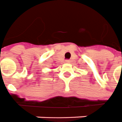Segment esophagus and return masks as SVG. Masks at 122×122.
I'll use <instances>...</instances> for the list:
<instances>
[{
  "label": "esophagus",
  "mask_w": 122,
  "mask_h": 122,
  "mask_svg": "<svg viewBox=\"0 0 122 122\" xmlns=\"http://www.w3.org/2000/svg\"><path fill=\"white\" fill-rule=\"evenodd\" d=\"M66 63L70 62V60H66Z\"/></svg>",
  "instance_id": "obj_1"
}]
</instances>
